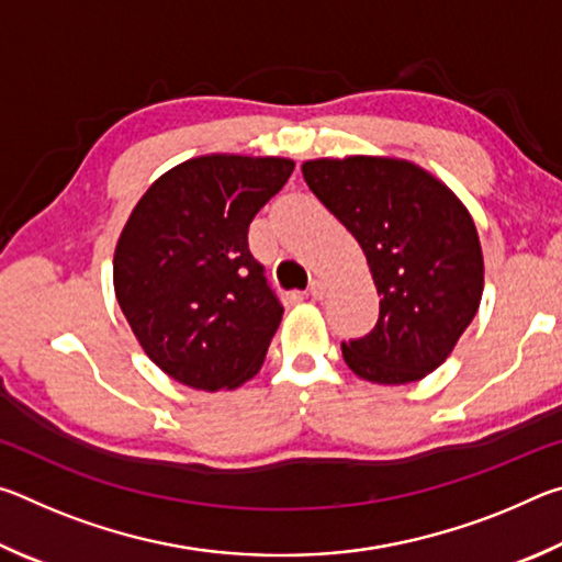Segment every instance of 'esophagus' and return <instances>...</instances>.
I'll return each instance as SVG.
<instances>
[{
    "label": "esophagus",
    "mask_w": 562,
    "mask_h": 562,
    "mask_svg": "<svg viewBox=\"0 0 562 562\" xmlns=\"http://www.w3.org/2000/svg\"><path fill=\"white\" fill-rule=\"evenodd\" d=\"M325 292H327V288H325V282H322V280L312 282L310 290H307V294H310L312 300H322V297H325Z\"/></svg>",
    "instance_id": "1"
}]
</instances>
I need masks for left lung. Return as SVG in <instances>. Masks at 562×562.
<instances>
[{"label": "left lung", "instance_id": "1", "mask_svg": "<svg viewBox=\"0 0 562 562\" xmlns=\"http://www.w3.org/2000/svg\"><path fill=\"white\" fill-rule=\"evenodd\" d=\"M302 176L322 205L357 237L379 292V319L341 341L357 376L418 382L441 367L483 294V255L465 205L439 178L382 156L317 158Z\"/></svg>", "mask_w": 562, "mask_h": 562}]
</instances>
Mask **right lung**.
<instances>
[{"label": "right lung", "instance_id": "1", "mask_svg": "<svg viewBox=\"0 0 562 562\" xmlns=\"http://www.w3.org/2000/svg\"><path fill=\"white\" fill-rule=\"evenodd\" d=\"M292 170L290 158H190L133 207L113 288L140 347L176 382L217 392L260 372L284 310L247 227Z\"/></svg>", "mask_w": 562, "mask_h": 562}]
</instances>
